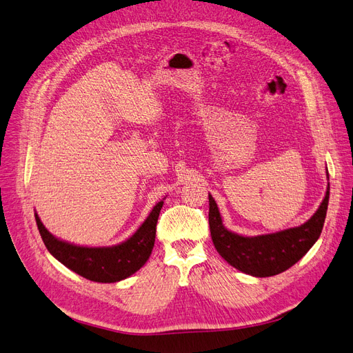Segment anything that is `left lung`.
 I'll return each instance as SVG.
<instances>
[{"instance_id": "left-lung-1", "label": "left lung", "mask_w": 353, "mask_h": 353, "mask_svg": "<svg viewBox=\"0 0 353 353\" xmlns=\"http://www.w3.org/2000/svg\"><path fill=\"white\" fill-rule=\"evenodd\" d=\"M329 194L330 187H327L321 205L308 222L298 228L252 238L225 229L217 204L209 194V225L214 248L230 265L247 274L269 277L282 273L298 263L320 238Z\"/></svg>"}]
</instances>
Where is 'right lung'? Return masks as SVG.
I'll list each match as a JSON object with an SVG mask.
<instances>
[{
  "mask_svg": "<svg viewBox=\"0 0 353 353\" xmlns=\"http://www.w3.org/2000/svg\"><path fill=\"white\" fill-rule=\"evenodd\" d=\"M163 201L157 203L137 232L115 247L89 248L68 244L48 232L39 216L36 225L45 247L70 270L99 283H114L140 270L149 260L156 238V225Z\"/></svg>",
  "mask_w": 353,
  "mask_h": 353,
  "instance_id": "add662e5",
  "label": "right lung"
}]
</instances>
